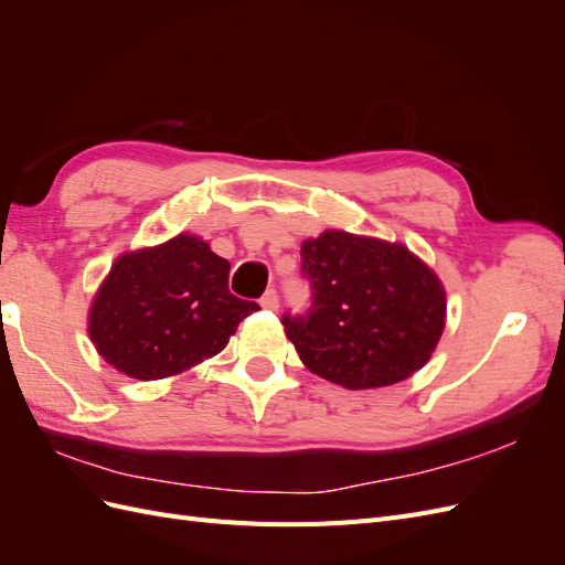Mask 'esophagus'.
<instances>
[{"label": "esophagus", "mask_w": 565, "mask_h": 565, "mask_svg": "<svg viewBox=\"0 0 565 565\" xmlns=\"http://www.w3.org/2000/svg\"><path fill=\"white\" fill-rule=\"evenodd\" d=\"M266 311H278V306H280V299H278V292L276 289H266V295L262 297V301H259Z\"/></svg>", "instance_id": "esophagus-1"}]
</instances>
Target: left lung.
<instances>
[{
  "mask_svg": "<svg viewBox=\"0 0 565 565\" xmlns=\"http://www.w3.org/2000/svg\"><path fill=\"white\" fill-rule=\"evenodd\" d=\"M306 313H285L287 337L318 377L347 388L401 382L417 372L446 324V292L403 245L324 231L301 245Z\"/></svg>",
  "mask_w": 565,
  "mask_h": 565,
  "instance_id": "8db88e82",
  "label": "left lung"
}]
</instances>
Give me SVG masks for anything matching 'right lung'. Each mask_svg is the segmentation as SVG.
I'll return each mask as SVG.
<instances>
[{
    "label": "right lung",
    "instance_id": "obj_1",
    "mask_svg": "<svg viewBox=\"0 0 565 565\" xmlns=\"http://www.w3.org/2000/svg\"><path fill=\"white\" fill-rule=\"evenodd\" d=\"M231 264L195 235L119 256L89 316L98 353L134 380H162L216 355L259 303L231 295Z\"/></svg>",
    "mask_w": 565,
    "mask_h": 565
}]
</instances>
